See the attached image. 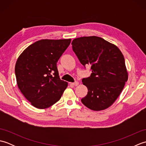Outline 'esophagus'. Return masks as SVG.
Masks as SVG:
<instances>
[{
  "label": "esophagus",
  "instance_id": "1",
  "mask_svg": "<svg viewBox=\"0 0 146 146\" xmlns=\"http://www.w3.org/2000/svg\"><path fill=\"white\" fill-rule=\"evenodd\" d=\"M72 84H73L74 86H78V85H79V82H75L73 83Z\"/></svg>",
  "mask_w": 146,
  "mask_h": 146
}]
</instances>
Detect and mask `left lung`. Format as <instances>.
I'll return each mask as SVG.
<instances>
[{
  "instance_id": "8db88e82",
  "label": "left lung",
  "mask_w": 146,
  "mask_h": 146,
  "mask_svg": "<svg viewBox=\"0 0 146 146\" xmlns=\"http://www.w3.org/2000/svg\"><path fill=\"white\" fill-rule=\"evenodd\" d=\"M71 44L80 63L91 65L90 76L82 80L88 92L82 102L92 110L106 109L119 97L128 80L123 54L117 46L98 36L80 37Z\"/></svg>"
}]
</instances>
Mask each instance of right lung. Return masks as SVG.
<instances>
[{
	"instance_id": "obj_1",
	"label": "right lung",
	"mask_w": 146,
	"mask_h": 146,
	"mask_svg": "<svg viewBox=\"0 0 146 146\" xmlns=\"http://www.w3.org/2000/svg\"><path fill=\"white\" fill-rule=\"evenodd\" d=\"M71 39H41L26 48L15 66L17 84L31 104L45 109L60 100L68 82L60 78L57 62Z\"/></svg>"
}]
</instances>
